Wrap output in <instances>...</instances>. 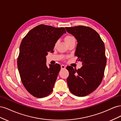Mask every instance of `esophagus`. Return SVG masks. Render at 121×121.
<instances>
[{"label":"esophagus","mask_w":121,"mask_h":121,"mask_svg":"<svg viewBox=\"0 0 121 121\" xmlns=\"http://www.w3.org/2000/svg\"><path fill=\"white\" fill-rule=\"evenodd\" d=\"M61 68L63 69H65V66L64 65H61Z\"/></svg>","instance_id":"34e87169"}]
</instances>
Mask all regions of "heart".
<instances>
[{
  "label": "heart",
  "mask_w": 121,
  "mask_h": 121,
  "mask_svg": "<svg viewBox=\"0 0 121 121\" xmlns=\"http://www.w3.org/2000/svg\"><path fill=\"white\" fill-rule=\"evenodd\" d=\"M65 42H66V43L68 44L73 41H75V38L74 36H73L72 35H67L65 37ZM57 44V42H56V44H55V45H56Z\"/></svg>",
  "instance_id": "1"
}]
</instances>
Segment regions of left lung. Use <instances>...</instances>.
Listing matches in <instances>:
<instances>
[{
    "mask_svg": "<svg viewBox=\"0 0 121 121\" xmlns=\"http://www.w3.org/2000/svg\"><path fill=\"white\" fill-rule=\"evenodd\" d=\"M77 40L75 56L82 62L78 69L67 67V83L71 92L76 96L87 95L100 85L104 76L107 58L104 42L93 29L84 26L65 27Z\"/></svg>",
    "mask_w": 121,
    "mask_h": 121,
    "instance_id": "1",
    "label": "left lung"
}]
</instances>
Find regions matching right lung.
<instances>
[{
  "label": "right lung",
  "mask_w": 121,
  "mask_h": 121,
  "mask_svg": "<svg viewBox=\"0 0 121 121\" xmlns=\"http://www.w3.org/2000/svg\"><path fill=\"white\" fill-rule=\"evenodd\" d=\"M65 33L63 27L41 24L29 31L21 42L17 68L23 85L34 97H46L53 90L60 66L47 67L46 56L53 52L55 44Z\"/></svg>",
  "instance_id": "obj_1"
}]
</instances>
